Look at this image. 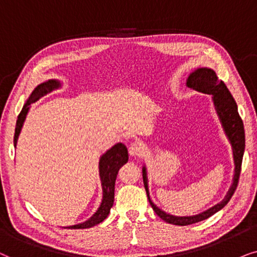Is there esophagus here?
<instances>
[{"instance_id":"1","label":"esophagus","mask_w":257,"mask_h":257,"mask_svg":"<svg viewBox=\"0 0 257 257\" xmlns=\"http://www.w3.org/2000/svg\"><path fill=\"white\" fill-rule=\"evenodd\" d=\"M143 153V147L140 145V143H132L129 146V154L134 157H139L141 156Z\"/></svg>"}]
</instances>
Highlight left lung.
Masks as SVG:
<instances>
[{"mask_svg":"<svg viewBox=\"0 0 257 257\" xmlns=\"http://www.w3.org/2000/svg\"><path fill=\"white\" fill-rule=\"evenodd\" d=\"M187 87L194 90L200 91V93L208 94L213 96V102L215 110L217 112L218 118L223 131L227 135V138L230 142L232 148V156H234V164H235V173L234 177H232V183L230 188H229L227 195L220 203L215 204L214 207L209 208V209L203 211V213L193 215V216H174V215L167 214L166 211L161 210L159 207H156L150 200L149 196V189H148V179H147V170L146 167L142 168V176H143V183H145V188L147 191V196H148L149 203L154 211L162 218L163 221L168 222L170 224L175 225H188L197 223V222L207 220L211 215L217 213L221 210L225 204H227L232 195H234L236 188H237L238 179H240L241 173V166H242V159H243L244 147H245V139H244V126L243 122L238 115L237 104L231 96L230 91L228 90L227 85L224 84L223 81L218 80L216 73L210 68H197L194 70L187 78Z\"/></svg>","mask_w":257,"mask_h":257,"instance_id":"left-lung-1","label":"left lung"}]
</instances>
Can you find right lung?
Masks as SVG:
<instances>
[{
  "label": "right lung",
  "mask_w": 257,
  "mask_h": 257,
  "mask_svg": "<svg viewBox=\"0 0 257 257\" xmlns=\"http://www.w3.org/2000/svg\"><path fill=\"white\" fill-rule=\"evenodd\" d=\"M61 83L57 80H49L47 82H43L37 85L34 89V91L30 95L28 100H27L26 104L23 105L21 112H20L19 117L16 121V128H15V136H14V147H16L17 139H19L20 133H21L23 122L28 114L30 104L40 100L41 97L47 95L48 93L55 90V89L60 88ZM128 162V150L126 147L123 143H117L110 149L107 150L103 155L101 156L100 163H98V169H100V177L102 183V190H103V197H102V202L98 207L93 216L89 220H87L83 223H78L75 225H69L70 229H84V228H91L94 225L101 223L104 221L107 216L110 213V208L114 204V193H115V181L117 173L123 164Z\"/></svg>",
  "instance_id": "add662e5"
}]
</instances>
